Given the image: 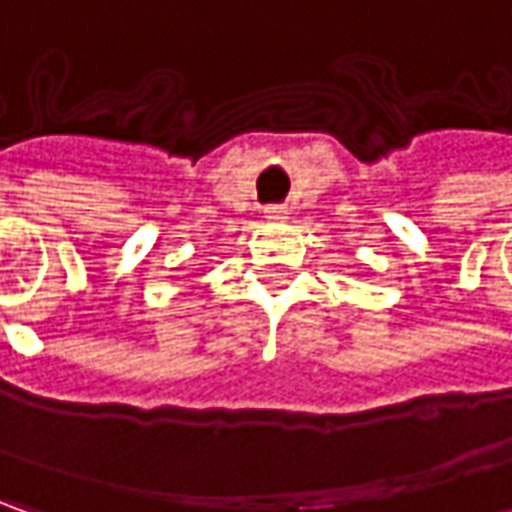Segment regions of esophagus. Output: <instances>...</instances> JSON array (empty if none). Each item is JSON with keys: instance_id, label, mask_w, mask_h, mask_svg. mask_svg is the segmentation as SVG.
<instances>
[{"instance_id": "obj_1", "label": "esophagus", "mask_w": 512, "mask_h": 512, "mask_svg": "<svg viewBox=\"0 0 512 512\" xmlns=\"http://www.w3.org/2000/svg\"><path fill=\"white\" fill-rule=\"evenodd\" d=\"M265 219H270V222H279V219H287V207L285 205L265 207Z\"/></svg>"}]
</instances>
